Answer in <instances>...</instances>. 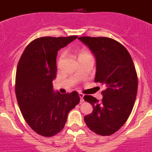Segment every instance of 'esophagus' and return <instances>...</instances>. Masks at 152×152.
<instances>
[{"mask_svg": "<svg viewBox=\"0 0 152 152\" xmlns=\"http://www.w3.org/2000/svg\"><path fill=\"white\" fill-rule=\"evenodd\" d=\"M79 96H80V102L84 101V94H83L82 93H79Z\"/></svg>", "mask_w": 152, "mask_h": 152, "instance_id": "esophagus-1", "label": "esophagus"}]
</instances>
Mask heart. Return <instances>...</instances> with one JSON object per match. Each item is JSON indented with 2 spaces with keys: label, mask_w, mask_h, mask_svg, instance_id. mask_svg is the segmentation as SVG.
Segmentation results:
<instances>
[{
  "label": "heart",
  "mask_w": 152,
  "mask_h": 152,
  "mask_svg": "<svg viewBox=\"0 0 152 152\" xmlns=\"http://www.w3.org/2000/svg\"><path fill=\"white\" fill-rule=\"evenodd\" d=\"M63 58V55H61L60 57V59ZM92 58V56L91 55L89 52H88L85 49H82L78 52V58Z\"/></svg>",
  "instance_id": "b5f03b06"
}]
</instances>
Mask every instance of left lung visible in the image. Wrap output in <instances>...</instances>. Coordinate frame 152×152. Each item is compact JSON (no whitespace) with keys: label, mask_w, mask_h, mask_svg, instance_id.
<instances>
[{"label":"left lung","mask_w":152,"mask_h":152,"mask_svg":"<svg viewBox=\"0 0 152 152\" xmlns=\"http://www.w3.org/2000/svg\"><path fill=\"white\" fill-rule=\"evenodd\" d=\"M79 40L96 58L95 82L105 86L101 102L90 95L84 96L93 106L92 113L84 116L88 128L97 135H110L128 119L138 89L135 65L127 49L107 37L82 36Z\"/></svg>","instance_id":"1"}]
</instances>
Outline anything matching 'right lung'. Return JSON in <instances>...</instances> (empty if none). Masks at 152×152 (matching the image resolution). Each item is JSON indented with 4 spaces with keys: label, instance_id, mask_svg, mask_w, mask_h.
I'll list each match as a JSON object with an SVG mask.
<instances>
[{
    "label": "right lung",
    "instance_id": "obj_1",
    "mask_svg": "<svg viewBox=\"0 0 152 152\" xmlns=\"http://www.w3.org/2000/svg\"><path fill=\"white\" fill-rule=\"evenodd\" d=\"M77 38L41 37L31 42L17 68L15 92L24 119L39 135L51 137L64 128L68 114L80 102L76 91L61 94L53 91L58 51Z\"/></svg>",
    "mask_w": 152,
    "mask_h": 152
}]
</instances>
